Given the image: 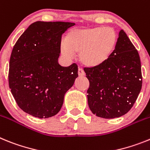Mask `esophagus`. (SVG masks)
Masks as SVG:
<instances>
[{"mask_svg":"<svg viewBox=\"0 0 150 150\" xmlns=\"http://www.w3.org/2000/svg\"><path fill=\"white\" fill-rule=\"evenodd\" d=\"M78 74H79V76H84V70H83L81 68H79V70H78Z\"/></svg>","mask_w":150,"mask_h":150,"instance_id":"obj_1","label":"esophagus"}]
</instances>
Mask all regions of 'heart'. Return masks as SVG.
Instances as JSON below:
<instances>
[{
    "label": "heart",
    "instance_id": "b5f03b06",
    "mask_svg": "<svg viewBox=\"0 0 150 150\" xmlns=\"http://www.w3.org/2000/svg\"><path fill=\"white\" fill-rule=\"evenodd\" d=\"M118 40V34L110 27L78 28L67 34L61 44V53L67 58L79 53V59L84 66L97 67L112 57Z\"/></svg>",
    "mask_w": 150,
    "mask_h": 150
}]
</instances>
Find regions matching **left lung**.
Segmentation results:
<instances>
[{
    "label": "left lung",
    "mask_w": 150,
    "mask_h": 150,
    "mask_svg": "<svg viewBox=\"0 0 150 150\" xmlns=\"http://www.w3.org/2000/svg\"><path fill=\"white\" fill-rule=\"evenodd\" d=\"M84 70L90 82L88 106L93 114L103 118H118L132 108L142 88L141 63L123 30L112 57L102 66Z\"/></svg>",
    "instance_id": "8db88e82"
}]
</instances>
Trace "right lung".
Wrapping results in <instances>:
<instances>
[{
  "instance_id": "obj_1",
  "label": "right lung",
  "mask_w": 150,
  "mask_h": 150,
  "mask_svg": "<svg viewBox=\"0 0 150 150\" xmlns=\"http://www.w3.org/2000/svg\"><path fill=\"white\" fill-rule=\"evenodd\" d=\"M75 23L38 21L28 27L13 48L9 86L22 110L46 118L61 109L64 96L78 75L75 63L58 62L62 35Z\"/></svg>"
}]
</instances>
